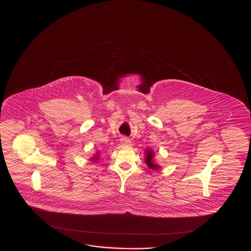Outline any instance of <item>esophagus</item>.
Wrapping results in <instances>:
<instances>
[{
    "label": "esophagus",
    "mask_w": 251,
    "mask_h": 251,
    "mask_svg": "<svg viewBox=\"0 0 251 251\" xmlns=\"http://www.w3.org/2000/svg\"><path fill=\"white\" fill-rule=\"evenodd\" d=\"M120 142H121L122 145H124V146H131V140L128 137H125V136L120 138Z\"/></svg>",
    "instance_id": "obj_1"
}]
</instances>
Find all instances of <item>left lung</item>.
<instances>
[{
	"label": "left lung",
	"instance_id": "obj_1",
	"mask_svg": "<svg viewBox=\"0 0 251 251\" xmlns=\"http://www.w3.org/2000/svg\"><path fill=\"white\" fill-rule=\"evenodd\" d=\"M147 157H146V164L148 165V167L151 169H156L158 166H156L155 164L152 162V157H153V152L151 151L147 150Z\"/></svg>",
	"mask_w": 251,
	"mask_h": 251
}]
</instances>
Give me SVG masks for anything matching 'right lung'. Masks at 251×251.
<instances>
[{
  "instance_id": "right-lung-1",
  "label": "right lung",
  "mask_w": 251,
  "mask_h": 251,
  "mask_svg": "<svg viewBox=\"0 0 251 251\" xmlns=\"http://www.w3.org/2000/svg\"><path fill=\"white\" fill-rule=\"evenodd\" d=\"M94 159H95V160H97V158H95V157H94Z\"/></svg>"
}]
</instances>
